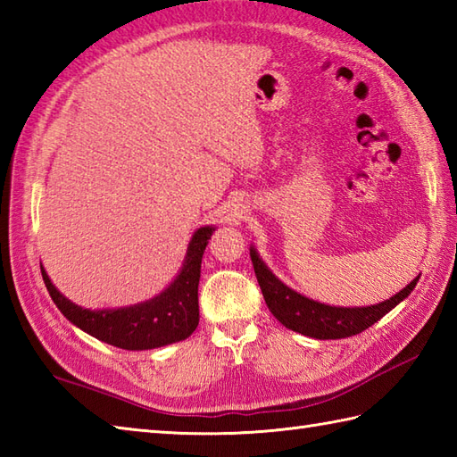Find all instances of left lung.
Segmentation results:
<instances>
[{
	"mask_svg": "<svg viewBox=\"0 0 457 457\" xmlns=\"http://www.w3.org/2000/svg\"><path fill=\"white\" fill-rule=\"evenodd\" d=\"M251 261H253L261 293L265 296L270 314L288 329L316 339H339L361 334L363 329L373 326L377 320H381L401 300L409 296L420 278L416 277L411 285H406L401 293H396L385 303L365 308H337L320 304L316 300H310L290 290L265 267L255 249H251Z\"/></svg>",
	"mask_w": 457,
	"mask_h": 457,
	"instance_id": "1",
	"label": "left lung"
}]
</instances>
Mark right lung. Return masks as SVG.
Returning a JSON list of instances; mask_svg holds the SVG:
<instances>
[{
	"label": "right lung",
	"mask_w": 457,
	"mask_h": 457,
	"mask_svg": "<svg viewBox=\"0 0 457 457\" xmlns=\"http://www.w3.org/2000/svg\"><path fill=\"white\" fill-rule=\"evenodd\" d=\"M213 228H200L184 259V267L174 283L143 304L118 310H86L64 298L41 267L45 287L58 310L74 326L102 342L121 349H153L187 339L198 326V283L204 249Z\"/></svg>",
	"instance_id": "add662e5"
}]
</instances>
